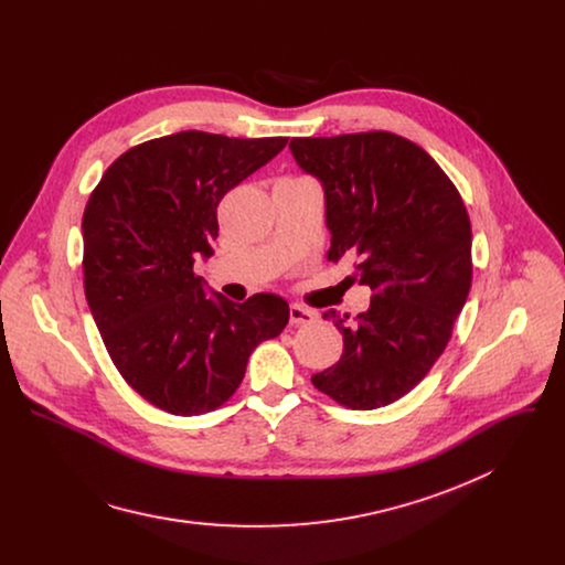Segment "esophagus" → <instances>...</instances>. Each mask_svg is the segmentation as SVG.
<instances>
[{
    "label": "esophagus",
    "instance_id": "1",
    "mask_svg": "<svg viewBox=\"0 0 565 565\" xmlns=\"http://www.w3.org/2000/svg\"><path fill=\"white\" fill-rule=\"evenodd\" d=\"M317 319V312L310 310V308H303L299 303H292L290 306V324L292 327H308L312 324V321Z\"/></svg>",
    "mask_w": 565,
    "mask_h": 565
}]
</instances>
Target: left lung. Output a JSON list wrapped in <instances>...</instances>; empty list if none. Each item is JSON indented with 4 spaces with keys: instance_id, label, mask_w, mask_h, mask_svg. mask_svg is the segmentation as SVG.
I'll list each match as a JSON object with an SVG mask.
<instances>
[{
    "instance_id": "left-lung-1",
    "label": "left lung",
    "mask_w": 565,
    "mask_h": 565,
    "mask_svg": "<svg viewBox=\"0 0 565 565\" xmlns=\"http://www.w3.org/2000/svg\"><path fill=\"white\" fill-rule=\"evenodd\" d=\"M327 199L329 259H355L373 297L358 317L324 312L344 338L312 384L349 409L386 407L443 355L471 288V223L436 160L391 131L292 138Z\"/></svg>"
}]
</instances>
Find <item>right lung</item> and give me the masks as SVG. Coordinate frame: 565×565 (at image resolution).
Here are the masks:
<instances>
[{"mask_svg":"<svg viewBox=\"0 0 565 565\" xmlns=\"http://www.w3.org/2000/svg\"><path fill=\"white\" fill-rule=\"evenodd\" d=\"M286 142L207 131L153 138L116 158L89 196L87 303L116 369L158 409L214 412L244 380L250 353L288 324L286 299L207 297L194 275L218 236L221 199Z\"/></svg>","mask_w":565,"mask_h":565,"instance_id":"right-lung-1","label":"right lung"}]
</instances>
